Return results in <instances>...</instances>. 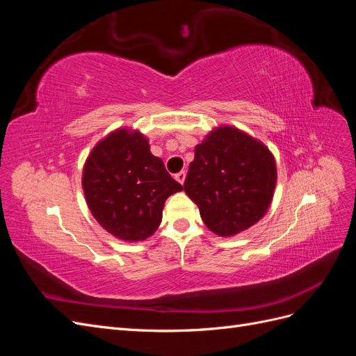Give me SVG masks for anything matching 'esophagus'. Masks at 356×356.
<instances>
[{"label": "esophagus", "mask_w": 356, "mask_h": 356, "mask_svg": "<svg viewBox=\"0 0 356 356\" xmlns=\"http://www.w3.org/2000/svg\"><path fill=\"white\" fill-rule=\"evenodd\" d=\"M175 179L179 182V184H184V181H186V172H184V170L178 172V174L175 175Z\"/></svg>", "instance_id": "34e87169"}]
</instances>
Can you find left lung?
<instances>
[{
  "mask_svg": "<svg viewBox=\"0 0 356 356\" xmlns=\"http://www.w3.org/2000/svg\"><path fill=\"white\" fill-rule=\"evenodd\" d=\"M275 186L276 165L268 148L222 126L196 147L184 190L209 230L233 236L263 218Z\"/></svg>",
  "mask_w": 356,
  "mask_h": 356,
  "instance_id": "obj_1",
  "label": "left lung"
}]
</instances>
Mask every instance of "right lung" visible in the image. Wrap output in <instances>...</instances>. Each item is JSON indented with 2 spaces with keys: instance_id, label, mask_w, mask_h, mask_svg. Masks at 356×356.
Segmentation results:
<instances>
[{
  "instance_id": "obj_1",
  "label": "right lung",
  "mask_w": 356,
  "mask_h": 356,
  "mask_svg": "<svg viewBox=\"0 0 356 356\" xmlns=\"http://www.w3.org/2000/svg\"><path fill=\"white\" fill-rule=\"evenodd\" d=\"M83 188L90 212L106 232L138 242L157 230L166 199L182 186L149 152L145 136L118 129L92 149Z\"/></svg>"
}]
</instances>
